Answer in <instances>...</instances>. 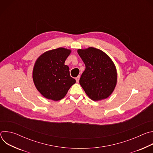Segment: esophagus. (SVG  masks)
<instances>
[{
  "label": "esophagus",
  "instance_id": "esophagus-1",
  "mask_svg": "<svg viewBox=\"0 0 153 153\" xmlns=\"http://www.w3.org/2000/svg\"><path fill=\"white\" fill-rule=\"evenodd\" d=\"M79 79H80V76H77V77L76 78V82H77V83H79Z\"/></svg>",
  "mask_w": 153,
  "mask_h": 153
}]
</instances>
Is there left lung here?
Listing matches in <instances>:
<instances>
[{"label": "left lung", "instance_id": "8db88e82", "mask_svg": "<svg viewBox=\"0 0 153 153\" xmlns=\"http://www.w3.org/2000/svg\"><path fill=\"white\" fill-rule=\"evenodd\" d=\"M85 65L79 83L86 95L94 101L105 99L114 91L117 81V70L111 59L93 47L78 49Z\"/></svg>", "mask_w": 153, "mask_h": 153}]
</instances>
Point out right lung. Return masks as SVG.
I'll return each instance as SVG.
<instances>
[{"label":"right lung","mask_w":153,"mask_h":153,"mask_svg":"<svg viewBox=\"0 0 153 153\" xmlns=\"http://www.w3.org/2000/svg\"><path fill=\"white\" fill-rule=\"evenodd\" d=\"M71 53V50L60 47L47 51L37 59L33 79L36 88L44 97L60 100L76 83L70 76L68 66L65 65Z\"/></svg>","instance_id":"1"}]
</instances>
